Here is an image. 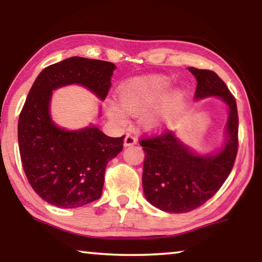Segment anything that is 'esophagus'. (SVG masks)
Segmentation results:
<instances>
[{
    "label": "esophagus",
    "instance_id": "34e87169",
    "mask_svg": "<svg viewBox=\"0 0 262 262\" xmlns=\"http://www.w3.org/2000/svg\"><path fill=\"white\" fill-rule=\"evenodd\" d=\"M135 144H137V139H136L134 136H131V135L125 136V138H124V146H132V145H135Z\"/></svg>",
    "mask_w": 262,
    "mask_h": 262
}]
</instances>
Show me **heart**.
<instances>
[{"label":"heart","instance_id":"heart-1","mask_svg":"<svg viewBox=\"0 0 262 262\" xmlns=\"http://www.w3.org/2000/svg\"><path fill=\"white\" fill-rule=\"evenodd\" d=\"M170 84L171 80L164 75L131 78L120 85L118 96L127 113L132 116L142 113L141 124L146 131H160L180 114L188 98L184 87L168 91ZM121 107L118 102L110 101L107 112L113 121L125 125L127 118Z\"/></svg>","mask_w":262,"mask_h":262}]
</instances>
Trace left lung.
<instances>
[{
	"mask_svg": "<svg viewBox=\"0 0 262 262\" xmlns=\"http://www.w3.org/2000/svg\"><path fill=\"white\" fill-rule=\"evenodd\" d=\"M196 78L194 98L221 99L228 107L224 142L212 152L199 154L189 148L175 131L139 142L145 156L143 162V192L157 209L185 213L202 206L216 194L230 174L237 154L238 117L236 101L218 75L189 67Z\"/></svg>",
	"mask_w": 262,
	"mask_h": 262,
	"instance_id": "obj_1",
	"label": "left lung"
}]
</instances>
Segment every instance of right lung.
I'll return each instance as SVG.
<instances>
[{
  "label": "right lung",
  "instance_id": "add662e5",
  "mask_svg": "<svg viewBox=\"0 0 262 262\" xmlns=\"http://www.w3.org/2000/svg\"><path fill=\"white\" fill-rule=\"evenodd\" d=\"M116 68L70 57L45 68L28 93L17 124L21 162L34 192L53 206L76 209L99 199L107 163L124 143V136L108 137L94 124L78 130L58 126L50 112L53 91L78 84L103 101Z\"/></svg>",
  "mask_w": 262,
  "mask_h": 262
}]
</instances>
